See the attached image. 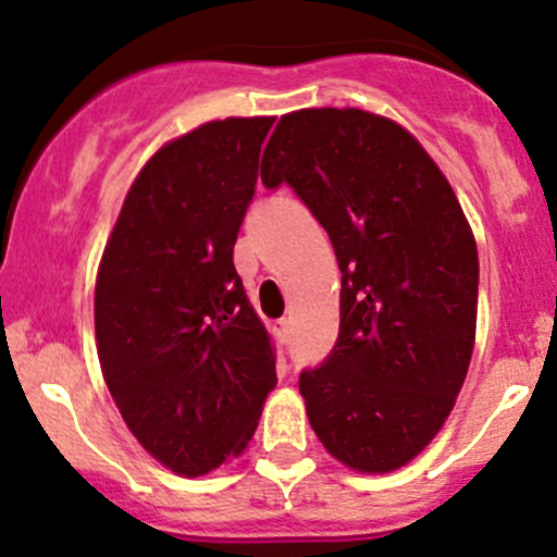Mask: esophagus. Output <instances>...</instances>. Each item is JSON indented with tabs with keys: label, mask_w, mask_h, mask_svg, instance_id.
Wrapping results in <instances>:
<instances>
[{
	"label": "esophagus",
	"mask_w": 557,
	"mask_h": 557,
	"mask_svg": "<svg viewBox=\"0 0 557 557\" xmlns=\"http://www.w3.org/2000/svg\"><path fill=\"white\" fill-rule=\"evenodd\" d=\"M274 337H277L280 343L290 341V321L288 319H280L277 324H274Z\"/></svg>",
	"instance_id": "1"
}]
</instances>
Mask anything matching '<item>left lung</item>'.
I'll list each match as a JSON object with an SVG mask.
<instances>
[{
  "label": "left lung",
  "mask_w": 557,
  "mask_h": 557,
  "mask_svg": "<svg viewBox=\"0 0 557 557\" xmlns=\"http://www.w3.org/2000/svg\"><path fill=\"white\" fill-rule=\"evenodd\" d=\"M261 181L310 208L343 274L335 346L299 373L310 425L355 470L404 467L470 368L478 249L459 200L407 128L362 109L280 117Z\"/></svg>",
  "instance_id": "obj_1"
}]
</instances>
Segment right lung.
I'll return each instance as SVG.
<instances>
[{"mask_svg": "<svg viewBox=\"0 0 557 557\" xmlns=\"http://www.w3.org/2000/svg\"><path fill=\"white\" fill-rule=\"evenodd\" d=\"M274 117H227L164 145L126 195L96 283L103 379L143 448L206 475L247 448L272 343L233 267Z\"/></svg>", "mask_w": 557, "mask_h": 557, "instance_id": "right-lung-1", "label": "right lung"}]
</instances>
